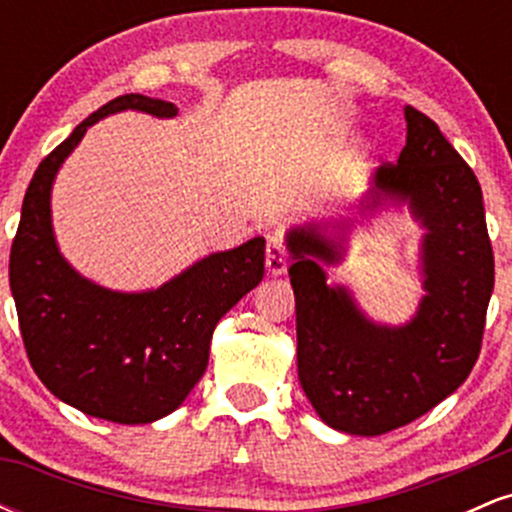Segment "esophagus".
Returning <instances> with one entry per match:
<instances>
[{
	"label": "esophagus",
	"mask_w": 512,
	"mask_h": 512,
	"mask_svg": "<svg viewBox=\"0 0 512 512\" xmlns=\"http://www.w3.org/2000/svg\"><path fill=\"white\" fill-rule=\"evenodd\" d=\"M289 267V250H286L284 238L279 233H272L267 238V272L269 274H284Z\"/></svg>",
	"instance_id": "esophagus-1"
}]
</instances>
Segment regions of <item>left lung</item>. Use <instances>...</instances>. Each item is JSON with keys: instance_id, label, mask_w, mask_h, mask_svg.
I'll return each mask as SVG.
<instances>
[{"instance_id": "1", "label": "left lung", "mask_w": 512, "mask_h": 512, "mask_svg": "<svg viewBox=\"0 0 512 512\" xmlns=\"http://www.w3.org/2000/svg\"><path fill=\"white\" fill-rule=\"evenodd\" d=\"M407 146L375 173L370 207L407 199L424 238L419 313L404 327L373 325L346 289L325 284L320 260L342 243L317 226L289 233L296 293L298 380L320 419L354 436H380L424 416L472 373L493 291V250L474 170L436 122L404 108Z\"/></svg>"}]
</instances>
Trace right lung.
Listing matches in <instances>:
<instances>
[{
	"mask_svg": "<svg viewBox=\"0 0 512 512\" xmlns=\"http://www.w3.org/2000/svg\"><path fill=\"white\" fill-rule=\"evenodd\" d=\"M120 110L178 115L168 101L125 93L88 115L35 170L11 243L9 286L28 361L62 402L115 424H151L178 409L209 363L216 322L264 276V238L204 257L161 289H101L62 260L50 223L57 168L86 129Z\"/></svg>",
	"mask_w": 512,
	"mask_h": 512,
	"instance_id": "add662e5",
	"label": "right lung"
}]
</instances>
